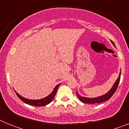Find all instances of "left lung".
<instances>
[{
    "label": "left lung",
    "instance_id": "1",
    "mask_svg": "<svg viewBox=\"0 0 129 129\" xmlns=\"http://www.w3.org/2000/svg\"><path fill=\"white\" fill-rule=\"evenodd\" d=\"M112 44L115 46L114 43L112 41H111ZM120 77H121V71L119 72V76H118L117 80L116 81V82L114 83V84L113 85L112 87L110 88V90L109 92L106 93L104 95H102L101 96L96 97V98H86V97H82L80 95H79L78 92L77 91V96L78 97V98L79 99L81 102L84 103H88V104H95V103H102V102H104V101H107L109 100V99L111 98L113 94H114V92H116L117 88H118V85L119 83V81H120Z\"/></svg>",
    "mask_w": 129,
    "mask_h": 129
}]
</instances>
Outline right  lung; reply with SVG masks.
Masks as SVG:
<instances>
[{
    "mask_svg": "<svg viewBox=\"0 0 129 129\" xmlns=\"http://www.w3.org/2000/svg\"><path fill=\"white\" fill-rule=\"evenodd\" d=\"M60 85H61V83L55 86V87L54 88V89L53 90V91L50 93V94H49L48 95H47V96L44 98L41 99V100H29V99L25 98L24 97L19 95L16 91H15V92L16 94L18 96V98L20 100H22L24 103L29 105L35 106V107H43V106H45L46 105L49 104L51 101H52V100L54 98L55 95L56 94L57 90L58 88L60 86Z\"/></svg>",
    "mask_w": 129,
    "mask_h": 129,
    "instance_id": "right-lung-1",
    "label": "right lung"
}]
</instances>
